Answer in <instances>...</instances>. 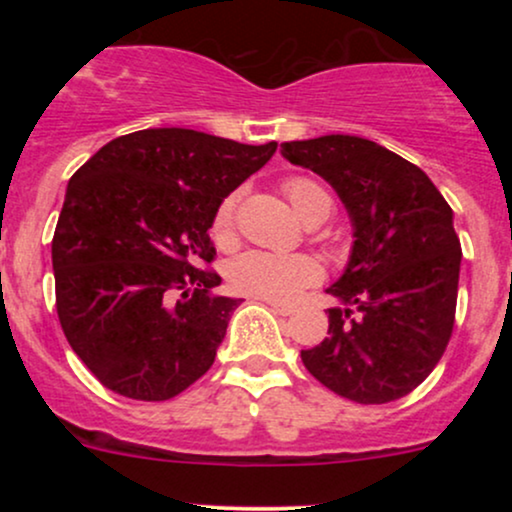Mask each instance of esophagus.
I'll return each instance as SVG.
<instances>
[{"instance_id": "1", "label": "esophagus", "mask_w": 512, "mask_h": 512, "mask_svg": "<svg viewBox=\"0 0 512 512\" xmlns=\"http://www.w3.org/2000/svg\"><path fill=\"white\" fill-rule=\"evenodd\" d=\"M267 305H269V308H272L274 310V313L276 315H293V313H296V308H293V305H289V303H276V301H267Z\"/></svg>"}]
</instances>
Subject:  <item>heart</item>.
<instances>
[{
  "mask_svg": "<svg viewBox=\"0 0 512 512\" xmlns=\"http://www.w3.org/2000/svg\"><path fill=\"white\" fill-rule=\"evenodd\" d=\"M281 190L289 197L293 209L303 216L305 223L325 221L332 211V199L325 187L305 175H291L281 182ZM236 211L238 192L228 195L214 211L211 219V238L219 248L236 245ZM228 284L233 291L262 301L289 303L310 286L322 279V264L315 257L303 255H274L264 250H248L228 264Z\"/></svg>",
  "mask_w": 512,
  "mask_h": 512,
  "instance_id": "heart-1",
  "label": "heart"
}]
</instances>
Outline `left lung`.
Masks as SVG:
<instances>
[{
    "label": "left lung",
    "instance_id": "8db88e82",
    "mask_svg": "<svg viewBox=\"0 0 512 512\" xmlns=\"http://www.w3.org/2000/svg\"><path fill=\"white\" fill-rule=\"evenodd\" d=\"M296 166L322 175L354 223V250L327 293L330 337L301 351L327 390L358 404L409 395L452 337L462 248L452 209L428 175L385 146L349 134L281 144Z\"/></svg>",
    "mask_w": 512,
    "mask_h": 512
}]
</instances>
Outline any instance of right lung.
Returning <instances> with one entry per match:
<instances>
[{
    "mask_svg": "<svg viewBox=\"0 0 512 512\" xmlns=\"http://www.w3.org/2000/svg\"><path fill=\"white\" fill-rule=\"evenodd\" d=\"M274 151L158 127L113 139L72 175L52 238L57 317L101 385L163 402L211 368L240 305L211 291V219Z\"/></svg>",
    "mask_w": 512,
    "mask_h": 512,
    "instance_id": "right-lung-1",
    "label": "right lung"
}]
</instances>
